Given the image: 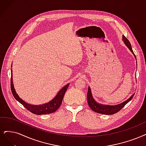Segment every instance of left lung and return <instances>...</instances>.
I'll return each mask as SVG.
<instances>
[{"label":"left lung","mask_w":146,"mask_h":146,"mask_svg":"<svg viewBox=\"0 0 146 146\" xmlns=\"http://www.w3.org/2000/svg\"><path fill=\"white\" fill-rule=\"evenodd\" d=\"M122 40L124 41V42H125V44L127 46V47L133 53V55H134L135 58V59L137 60L136 56L133 52L130 42H129V41L124 35H123V36H122ZM134 94H135V93H133L128 99H127L126 100L122 102V103H121L120 104L115 105H104V104H99L98 102H96V100L93 98L90 87H88V93H87V100H88V104L89 106L93 111H94L97 113H99V114H102L112 115V114H115V113H117L119 111H120L129 102H130L132 100V99L133 98Z\"/></svg>","instance_id":"1"}]
</instances>
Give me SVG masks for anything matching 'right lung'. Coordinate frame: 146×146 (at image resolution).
Listing matches in <instances>:
<instances>
[{
  "label": "right lung",
  "mask_w": 146,
  "mask_h": 146,
  "mask_svg": "<svg viewBox=\"0 0 146 146\" xmlns=\"http://www.w3.org/2000/svg\"><path fill=\"white\" fill-rule=\"evenodd\" d=\"M12 67V65H11ZM11 88L12 93L14 97V98L17 100L19 102L23 105L25 108L36 115H43V114H48L50 113L55 112L62 104V101L64 98V96L66 92V90L69 86L70 84H67L65 85L63 88H62L59 92L57 93L56 96L52 100L47 102L44 104L41 105H32L23 100L22 99L20 98L19 96L17 94L15 90L14 87V84L13 81V70L11 69Z\"/></svg>",
  "instance_id": "right-lung-1"
}]
</instances>
